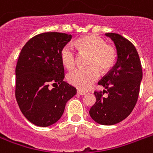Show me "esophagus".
I'll use <instances>...</instances> for the list:
<instances>
[{
    "instance_id": "34e87169",
    "label": "esophagus",
    "mask_w": 153,
    "mask_h": 153,
    "mask_svg": "<svg viewBox=\"0 0 153 153\" xmlns=\"http://www.w3.org/2000/svg\"><path fill=\"white\" fill-rule=\"evenodd\" d=\"M77 94H78V95H86V92L82 91H77Z\"/></svg>"
}]
</instances>
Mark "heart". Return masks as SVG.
Returning <instances> with one entry per match:
<instances>
[{
	"mask_svg": "<svg viewBox=\"0 0 153 153\" xmlns=\"http://www.w3.org/2000/svg\"><path fill=\"white\" fill-rule=\"evenodd\" d=\"M76 47L81 54L89 55L87 63L89 67L78 69L69 73L67 80L78 89L86 91L99 79L100 71L106 73L115 66L117 53L114 46L107 44L103 38L95 34L79 38L76 42ZM60 58L62 63L69 70L73 69L76 65V52L71 44L63 46Z\"/></svg>",
	"mask_w": 153,
	"mask_h": 153,
	"instance_id": "b5f03b06",
	"label": "heart"
}]
</instances>
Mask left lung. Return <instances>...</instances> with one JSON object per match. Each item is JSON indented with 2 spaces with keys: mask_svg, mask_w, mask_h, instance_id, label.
I'll use <instances>...</instances> for the list:
<instances>
[{
  "mask_svg": "<svg viewBox=\"0 0 153 153\" xmlns=\"http://www.w3.org/2000/svg\"><path fill=\"white\" fill-rule=\"evenodd\" d=\"M106 35L115 43L118 58L112 69L98 82L106 90L94 92L96 101L89 114L96 123L113 125L127 118L135 108L143 72L133 44L118 33ZM104 93L108 94V97H103Z\"/></svg>",
  "mask_w": 153,
  "mask_h": 153,
  "instance_id": "left-lung-1",
  "label": "left lung"
}]
</instances>
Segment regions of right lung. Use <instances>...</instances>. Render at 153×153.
I'll return each mask as SVG.
<instances>
[{
	"mask_svg": "<svg viewBox=\"0 0 153 153\" xmlns=\"http://www.w3.org/2000/svg\"><path fill=\"white\" fill-rule=\"evenodd\" d=\"M71 38L64 33H42L28 41L20 53L15 96L22 114L34 125L56 123L67 101L76 95V88L63 81L60 58L62 49Z\"/></svg>",
	"mask_w": 153,
	"mask_h": 153,
	"instance_id": "right-lung-1",
	"label": "right lung"
}]
</instances>
